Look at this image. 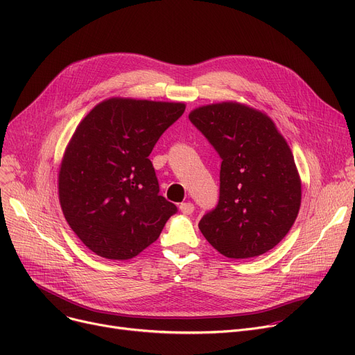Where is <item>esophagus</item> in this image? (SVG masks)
I'll return each mask as SVG.
<instances>
[{"instance_id": "34e87169", "label": "esophagus", "mask_w": 355, "mask_h": 355, "mask_svg": "<svg viewBox=\"0 0 355 355\" xmlns=\"http://www.w3.org/2000/svg\"><path fill=\"white\" fill-rule=\"evenodd\" d=\"M180 210L182 214H193L194 211V204L187 201V202H181L180 204Z\"/></svg>"}]
</instances>
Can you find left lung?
Listing matches in <instances>:
<instances>
[{
    "label": "left lung",
    "mask_w": 355,
    "mask_h": 355,
    "mask_svg": "<svg viewBox=\"0 0 355 355\" xmlns=\"http://www.w3.org/2000/svg\"><path fill=\"white\" fill-rule=\"evenodd\" d=\"M190 121L221 158L220 198L198 229L232 259L263 254L300 213L301 177L286 139L262 110L239 102L196 107Z\"/></svg>",
    "instance_id": "1"
}]
</instances>
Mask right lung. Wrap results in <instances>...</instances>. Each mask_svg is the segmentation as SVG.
Returning a JSON list of instances; mask_svg holds the SVG:
<instances>
[{"label":"right lung","instance_id":"1","mask_svg":"<svg viewBox=\"0 0 355 355\" xmlns=\"http://www.w3.org/2000/svg\"><path fill=\"white\" fill-rule=\"evenodd\" d=\"M184 110L182 102L109 98L78 125L60 164L59 200L70 229L93 253L132 259L177 213L158 194L148 157Z\"/></svg>","mask_w":355,"mask_h":355}]
</instances>
